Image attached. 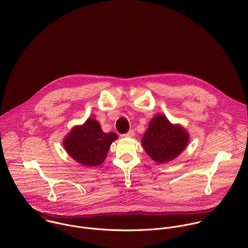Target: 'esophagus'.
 <instances>
[{
  "label": "esophagus",
  "mask_w": 248,
  "mask_h": 248,
  "mask_svg": "<svg viewBox=\"0 0 248 248\" xmlns=\"http://www.w3.org/2000/svg\"><path fill=\"white\" fill-rule=\"evenodd\" d=\"M134 135H135V133H134V130H129L127 133L124 134L123 136H124V137H125V138H132Z\"/></svg>",
  "instance_id": "esophagus-1"
}]
</instances>
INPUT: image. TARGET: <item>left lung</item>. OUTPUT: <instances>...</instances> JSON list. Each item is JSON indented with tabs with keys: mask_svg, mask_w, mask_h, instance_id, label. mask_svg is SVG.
<instances>
[{
	"mask_svg": "<svg viewBox=\"0 0 248 248\" xmlns=\"http://www.w3.org/2000/svg\"><path fill=\"white\" fill-rule=\"evenodd\" d=\"M142 147L149 157L165 164L178 157L190 142L189 132L179 124H171L164 114H156L142 138Z\"/></svg>",
	"mask_w": 248,
	"mask_h": 248,
	"instance_id": "8db88e82",
	"label": "left lung"
}]
</instances>
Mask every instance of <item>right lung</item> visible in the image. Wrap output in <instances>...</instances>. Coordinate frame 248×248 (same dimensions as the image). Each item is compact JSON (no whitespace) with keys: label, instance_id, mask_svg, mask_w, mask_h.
Here are the masks:
<instances>
[{"label":"right lung","instance_id":"1","mask_svg":"<svg viewBox=\"0 0 248 248\" xmlns=\"http://www.w3.org/2000/svg\"><path fill=\"white\" fill-rule=\"evenodd\" d=\"M118 139L114 132L102 131L96 119L88 118L83 124L75 125L63 139V147L78 163L96 167L104 162L111 144Z\"/></svg>","mask_w":248,"mask_h":248}]
</instances>
